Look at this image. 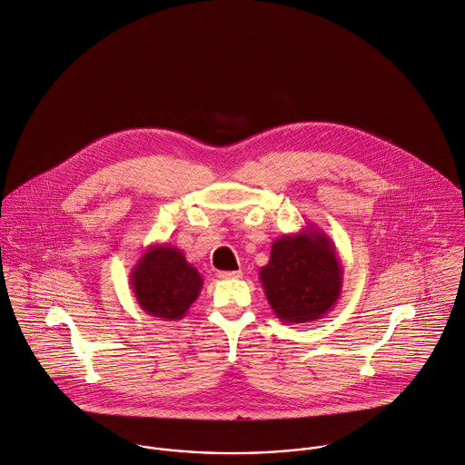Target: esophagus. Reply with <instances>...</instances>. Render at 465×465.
Segmentation results:
<instances>
[{"instance_id":"1","label":"esophagus","mask_w":465,"mask_h":465,"mask_svg":"<svg viewBox=\"0 0 465 465\" xmlns=\"http://www.w3.org/2000/svg\"><path fill=\"white\" fill-rule=\"evenodd\" d=\"M216 276L220 280H238L243 276V272L242 271H220Z\"/></svg>"}]
</instances>
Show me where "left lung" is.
<instances>
[{
	"instance_id": "8db88e82",
	"label": "left lung",
	"mask_w": 465,
	"mask_h": 465,
	"mask_svg": "<svg viewBox=\"0 0 465 465\" xmlns=\"http://www.w3.org/2000/svg\"><path fill=\"white\" fill-rule=\"evenodd\" d=\"M260 280L276 317L302 324L335 307L342 289V265L328 234L307 225L272 243Z\"/></svg>"
}]
</instances>
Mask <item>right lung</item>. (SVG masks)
<instances>
[{
  "mask_svg": "<svg viewBox=\"0 0 465 465\" xmlns=\"http://www.w3.org/2000/svg\"><path fill=\"white\" fill-rule=\"evenodd\" d=\"M139 307L165 321L182 319L196 302L203 280L183 252L167 243L152 245L130 274Z\"/></svg>",
  "mask_w": 465,
  "mask_h": 465,
  "instance_id": "obj_1",
  "label": "right lung"
}]
</instances>
